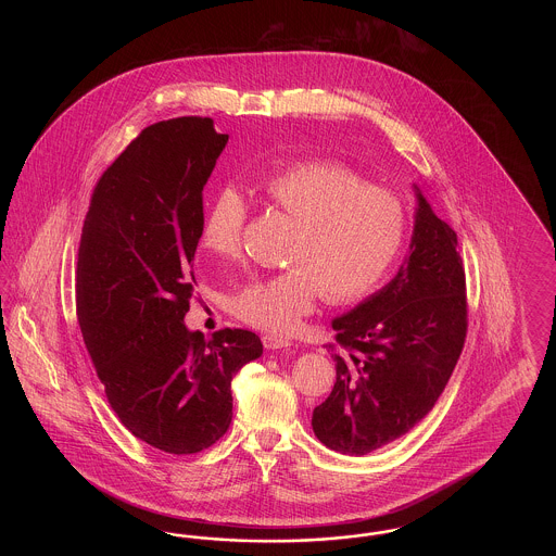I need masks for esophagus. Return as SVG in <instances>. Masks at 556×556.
I'll list each match as a JSON object with an SVG mask.
<instances>
[{"label": "esophagus", "instance_id": "esophagus-1", "mask_svg": "<svg viewBox=\"0 0 556 556\" xmlns=\"http://www.w3.org/2000/svg\"><path fill=\"white\" fill-rule=\"evenodd\" d=\"M263 344L266 350H279V348H288L291 345L290 338H283V336H277V333H266L263 336Z\"/></svg>", "mask_w": 556, "mask_h": 556}]
</instances>
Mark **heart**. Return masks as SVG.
<instances>
[{
    "label": "heart",
    "mask_w": 556,
    "mask_h": 556,
    "mask_svg": "<svg viewBox=\"0 0 556 556\" xmlns=\"http://www.w3.org/2000/svg\"><path fill=\"white\" fill-rule=\"evenodd\" d=\"M266 198L300 225L288 250V270L252 279L233 300L241 320L270 333H290L318 293L331 304L365 298L394 263L406 233V204L386 186L367 184L354 168L308 160L270 175ZM248 202L236 187L214 193L202 223V243L214 256L236 258L248 223Z\"/></svg>",
    "instance_id": "obj_1"
}]
</instances>
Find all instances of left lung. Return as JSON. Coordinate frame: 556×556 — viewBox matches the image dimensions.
Here are the masks:
<instances>
[{
    "label": "left lung",
    "instance_id": "8db88e82",
    "mask_svg": "<svg viewBox=\"0 0 556 556\" xmlns=\"http://www.w3.org/2000/svg\"><path fill=\"white\" fill-rule=\"evenodd\" d=\"M456 248V233L417 189L413 239L396 277L331 323L336 386L313 410L327 448L350 456L381 448L408 433L444 392L467 338Z\"/></svg>",
    "mask_w": 556,
    "mask_h": 556
}]
</instances>
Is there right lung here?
I'll return each mask as SVG.
<instances>
[{"label":"right lung","mask_w":556,"mask_h":556,"mask_svg":"<svg viewBox=\"0 0 556 556\" xmlns=\"http://www.w3.org/2000/svg\"><path fill=\"white\" fill-rule=\"evenodd\" d=\"M229 135L181 116L139 132L93 189L77 263L83 342L121 424L168 454L225 435L231 379L263 354L261 338L189 331L202 191Z\"/></svg>","instance_id":"add662e5"}]
</instances>
